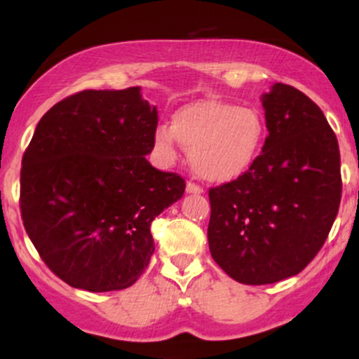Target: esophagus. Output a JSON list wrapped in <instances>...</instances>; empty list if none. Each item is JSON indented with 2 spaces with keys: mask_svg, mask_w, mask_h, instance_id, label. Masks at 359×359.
Wrapping results in <instances>:
<instances>
[{
  "mask_svg": "<svg viewBox=\"0 0 359 359\" xmlns=\"http://www.w3.org/2000/svg\"><path fill=\"white\" fill-rule=\"evenodd\" d=\"M185 189H187L189 194H203L204 192V189L201 187V185H197L196 182H187Z\"/></svg>",
  "mask_w": 359,
  "mask_h": 359,
  "instance_id": "34e87169",
  "label": "esophagus"
}]
</instances>
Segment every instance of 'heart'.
I'll return each mask as SVG.
<instances>
[{"label":"heart","instance_id":"heart-1","mask_svg":"<svg viewBox=\"0 0 359 359\" xmlns=\"http://www.w3.org/2000/svg\"><path fill=\"white\" fill-rule=\"evenodd\" d=\"M263 137L265 123L257 109L211 97L180 106L170 126L156 128L154 142L167 160L175 158L180 143L191 151L197 174L212 182H228L248 170Z\"/></svg>","mask_w":359,"mask_h":359}]
</instances>
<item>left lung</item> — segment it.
Masks as SVG:
<instances>
[{"mask_svg":"<svg viewBox=\"0 0 359 359\" xmlns=\"http://www.w3.org/2000/svg\"><path fill=\"white\" fill-rule=\"evenodd\" d=\"M263 108L262 155L236 180L209 189V250L245 285L306 269L327 240L343 192L339 145L319 106L277 82Z\"/></svg>","mask_w":359,"mask_h":359,"instance_id":"8db88e82","label":"left lung"}]
</instances>
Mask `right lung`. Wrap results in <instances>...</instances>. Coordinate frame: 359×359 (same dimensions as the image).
Segmentation results:
<instances>
[{
	"label": "right lung",
	"instance_id": "right-lung-1",
	"mask_svg": "<svg viewBox=\"0 0 359 359\" xmlns=\"http://www.w3.org/2000/svg\"><path fill=\"white\" fill-rule=\"evenodd\" d=\"M156 123V108L128 88L81 90L36 125L20 211L40 258L71 287L121 290L148 266L151 221L185 191L182 177L147 160Z\"/></svg>",
	"mask_w": 359,
	"mask_h": 359
}]
</instances>
